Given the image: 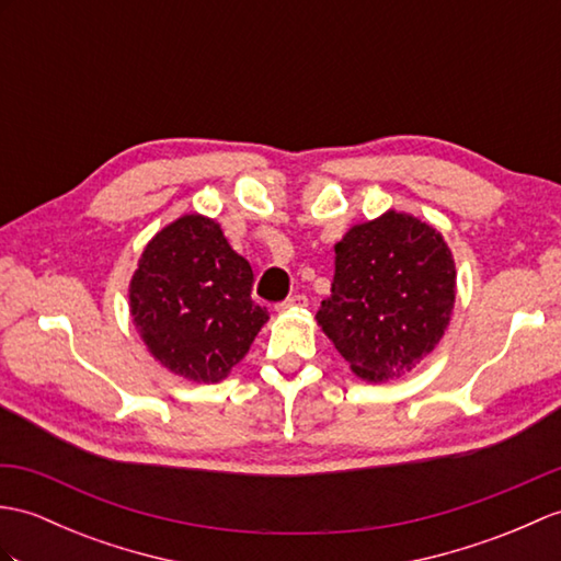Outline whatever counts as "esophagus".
I'll list each match as a JSON object with an SVG mask.
<instances>
[{
  "label": "esophagus",
  "mask_w": 561,
  "mask_h": 561,
  "mask_svg": "<svg viewBox=\"0 0 561 561\" xmlns=\"http://www.w3.org/2000/svg\"><path fill=\"white\" fill-rule=\"evenodd\" d=\"M308 306V298L304 294H296L289 296L284 304H279V310H296V308H306Z\"/></svg>",
  "instance_id": "1"
}]
</instances>
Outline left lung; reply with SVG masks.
<instances>
[{
	"label": "left lung",
	"instance_id": "left-lung-1",
	"mask_svg": "<svg viewBox=\"0 0 561 561\" xmlns=\"http://www.w3.org/2000/svg\"><path fill=\"white\" fill-rule=\"evenodd\" d=\"M332 294L318 324L366 382L411 373L445 336L457 265L445 237L409 213L387 210L334 243Z\"/></svg>",
	"mask_w": 561,
	"mask_h": 561
}]
</instances>
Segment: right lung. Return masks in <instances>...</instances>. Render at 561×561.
<instances>
[{
  "label": "right lung",
  "mask_w": 561,
  "mask_h": 561,
  "mask_svg": "<svg viewBox=\"0 0 561 561\" xmlns=\"http://www.w3.org/2000/svg\"><path fill=\"white\" fill-rule=\"evenodd\" d=\"M253 270L219 221L181 215L148 241L128 284V310L150 356L184 380L221 382L249 354L267 308Z\"/></svg>",
  "instance_id": "right-lung-1"
}]
</instances>
